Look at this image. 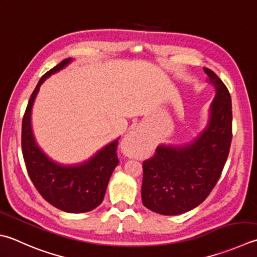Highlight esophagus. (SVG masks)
I'll return each instance as SVG.
<instances>
[{"label": "esophagus", "mask_w": 257, "mask_h": 257, "mask_svg": "<svg viewBox=\"0 0 257 257\" xmlns=\"http://www.w3.org/2000/svg\"><path fill=\"white\" fill-rule=\"evenodd\" d=\"M136 140H137V134L136 133H130L129 135H127V137L124 138V142L127 143V145L135 143Z\"/></svg>", "instance_id": "34e87169"}]
</instances>
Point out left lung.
<instances>
[{
	"mask_svg": "<svg viewBox=\"0 0 257 257\" xmlns=\"http://www.w3.org/2000/svg\"><path fill=\"white\" fill-rule=\"evenodd\" d=\"M215 88L208 122L192 142L160 144L143 163L145 207L162 215H179L197 207L218 182L232 143V99L212 70L204 68Z\"/></svg>",
	"mask_w": 257,
	"mask_h": 257,
	"instance_id": "obj_1",
	"label": "left lung"
}]
</instances>
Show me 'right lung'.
I'll list each match as a JSON object with an SVG mask.
<instances>
[{"label":"right lung","instance_id":"1","mask_svg":"<svg viewBox=\"0 0 257 257\" xmlns=\"http://www.w3.org/2000/svg\"><path fill=\"white\" fill-rule=\"evenodd\" d=\"M72 62L65 59L40 79L29 100L22 121V153L28 174L35 188L48 203L67 213H85L102 203L111 174L119 164L118 139L95 153L88 160L75 165L54 162L35 142L31 124L34 100L41 84L51 74Z\"/></svg>","mask_w":257,"mask_h":257}]
</instances>
